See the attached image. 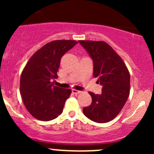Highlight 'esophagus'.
I'll return each instance as SVG.
<instances>
[{
  "label": "esophagus",
  "mask_w": 154,
  "mask_h": 154,
  "mask_svg": "<svg viewBox=\"0 0 154 154\" xmlns=\"http://www.w3.org/2000/svg\"><path fill=\"white\" fill-rule=\"evenodd\" d=\"M72 93L74 94H79L81 93V91H78V90H76V89H72Z\"/></svg>",
  "instance_id": "obj_1"
}]
</instances>
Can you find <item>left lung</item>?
Returning a JSON list of instances; mask_svg holds the SVG:
<instances>
[{"mask_svg": "<svg viewBox=\"0 0 154 154\" xmlns=\"http://www.w3.org/2000/svg\"><path fill=\"white\" fill-rule=\"evenodd\" d=\"M92 58L93 75L103 86L100 94L88 92L92 101L83 114L97 123H106L119 114L130 94V75L125 63L112 48L103 41H79Z\"/></svg>", "mask_w": 154, "mask_h": 154, "instance_id": "obj_1", "label": "left lung"}]
</instances>
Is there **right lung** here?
<instances>
[{
    "label": "right lung",
    "mask_w": 154,
    "mask_h": 154,
    "mask_svg": "<svg viewBox=\"0 0 154 154\" xmlns=\"http://www.w3.org/2000/svg\"><path fill=\"white\" fill-rule=\"evenodd\" d=\"M77 43L74 40H55L36 51L23 69L20 93L27 111L38 120L47 122L63 112L71 90L54 85L62 57Z\"/></svg>",
    "instance_id": "right-lung-1"
}]
</instances>
